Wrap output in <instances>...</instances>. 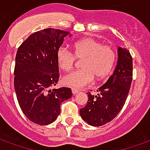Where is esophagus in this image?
<instances>
[{"label":"esophagus","instance_id":"34e87169","mask_svg":"<svg viewBox=\"0 0 150 150\" xmlns=\"http://www.w3.org/2000/svg\"><path fill=\"white\" fill-rule=\"evenodd\" d=\"M79 93V91L77 90H75V89H72V93L74 94V95H76L77 93Z\"/></svg>","mask_w":150,"mask_h":150}]
</instances>
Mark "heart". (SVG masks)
Masks as SVG:
<instances>
[{
	"label": "heart",
	"instance_id": "heart-1",
	"mask_svg": "<svg viewBox=\"0 0 150 150\" xmlns=\"http://www.w3.org/2000/svg\"><path fill=\"white\" fill-rule=\"evenodd\" d=\"M72 52L65 47L57 51V62L60 69L70 71L73 69L75 58L84 59L83 70L71 73L63 78V83L73 89H79L91 83L93 77L100 80L107 77L116 61V52L110 45H103L93 38H84L73 44Z\"/></svg>",
	"mask_w": 150,
	"mask_h": 150
}]
</instances>
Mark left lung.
I'll return each mask as SVG.
<instances>
[{
  "label": "left lung",
  "mask_w": 150,
  "mask_h": 150,
  "mask_svg": "<svg viewBox=\"0 0 150 150\" xmlns=\"http://www.w3.org/2000/svg\"><path fill=\"white\" fill-rule=\"evenodd\" d=\"M133 63L130 52L118 47V60L114 72L98 88L97 95L88 93L86 105L81 108L83 120L93 127L109 123L123 108L128 96L133 76Z\"/></svg>",
  "instance_id": "left-lung-1"
}]
</instances>
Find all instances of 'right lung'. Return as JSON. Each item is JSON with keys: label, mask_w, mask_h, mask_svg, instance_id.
Returning a JSON list of instances; mask_svg holds the SVG:
<instances>
[{"label": "right lung", "mask_w": 150, "mask_h": 150, "mask_svg": "<svg viewBox=\"0 0 150 150\" xmlns=\"http://www.w3.org/2000/svg\"><path fill=\"white\" fill-rule=\"evenodd\" d=\"M68 31L47 29L30 35L17 50L14 87L22 112L41 126L56 120L60 104L71 97L70 88L50 89L59 80L57 51Z\"/></svg>", "instance_id": "add662e5"}]
</instances>
